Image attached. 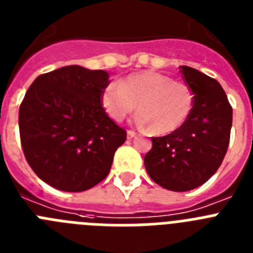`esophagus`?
Here are the masks:
<instances>
[{
  "label": "esophagus",
  "instance_id": "1",
  "mask_svg": "<svg viewBox=\"0 0 253 253\" xmlns=\"http://www.w3.org/2000/svg\"><path fill=\"white\" fill-rule=\"evenodd\" d=\"M126 134H128V138H134V137H135V135H137L135 130H133V129H128Z\"/></svg>",
  "mask_w": 253,
  "mask_h": 253
}]
</instances>
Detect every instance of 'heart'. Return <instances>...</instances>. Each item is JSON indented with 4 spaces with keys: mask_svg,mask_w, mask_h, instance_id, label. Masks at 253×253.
<instances>
[{
    "mask_svg": "<svg viewBox=\"0 0 253 253\" xmlns=\"http://www.w3.org/2000/svg\"><path fill=\"white\" fill-rule=\"evenodd\" d=\"M101 100L115 122L124 120L138 105V122L158 135L180 129L194 107V92L189 84L153 71L133 73L120 84H107Z\"/></svg>",
    "mask_w": 253,
    "mask_h": 253,
    "instance_id": "b5f03b06",
    "label": "heart"
}]
</instances>
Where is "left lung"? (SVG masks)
I'll return each mask as SVG.
<instances>
[{"label":"left lung","mask_w":253,"mask_h":253,"mask_svg":"<svg viewBox=\"0 0 253 253\" xmlns=\"http://www.w3.org/2000/svg\"><path fill=\"white\" fill-rule=\"evenodd\" d=\"M180 73L194 92L193 111L180 129L152 138L144 157L149 177L171 191L196 189L215 173L229 146L233 115L216 80L187 66Z\"/></svg>","instance_id":"8db88e82"}]
</instances>
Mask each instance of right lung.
Returning <instances> with one entry per match:
<instances>
[{
  "label": "right lung",
  "instance_id": "add662e5",
  "mask_svg": "<svg viewBox=\"0 0 253 253\" xmlns=\"http://www.w3.org/2000/svg\"><path fill=\"white\" fill-rule=\"evenodd\" d=\"M109 73L67 66L35 78L20 105V140L29 166L62 191L80 193L110 172L126 130L109 118Z\"/></svg>",
  "mask_w": 253,
  "mask_h": 253
}]
</instances>
